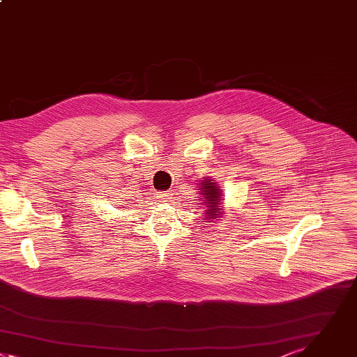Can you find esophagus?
<instances>
[{
  "mask_svg": "<svg viewBox=\"0 0 357 357\" xmlns=\"http://www.w3.org/2000/svg\"><path fill=\"white\" fill-rule=\"evenodd\" d=\"M156 198H158L159 201L166 202V201H169V199L172 198V194H170L169 191H160V192H158V194H156Z\"/></svg>",
  "mask_w": 357,
  "mask_h": 357,
  "instance_id": "obj_1",
  "label": "esophagus"
}]
</instances>
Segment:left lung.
Masks as SVG:
<instances>
[{"label":"left lung","mask_w":357,"mask_h":357,"mask_svg":"<svg viewBox=\"0 0 357 357\" xmlns=\"http://www.w3.org/2000/svg\"><path fill=\"white\" fill-rule=\"evenodd\" d=\"M201 205L204 206L202 220L206 222L220 221L224 215V201H222V187L211 177L201 180L199 185Z\"/></svg>","instance_id":"left-lung-1"}]
</instances>
